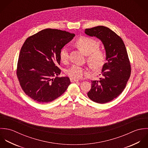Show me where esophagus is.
<instances>
[{
	"mask_svg": "<svg viewBox=\"0 0 148 148\" xmlns=\"http://www.w3.org/2000/svg\"><path fill=\"white\" fill-rule=\"evenodd\" d=\"M79 80L77 79H75V78H70V81L71 82H78Z\"/></svg>",
	"mask_w": 148,
	"mask_h": 148,
	"instance_id": "34e87169",
	"label": "esophagus"
}]
</instances>
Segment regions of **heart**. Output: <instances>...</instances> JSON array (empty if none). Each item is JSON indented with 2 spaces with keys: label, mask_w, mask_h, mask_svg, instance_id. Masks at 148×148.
Wrapping results in <instances>:
<instances>
[{
  "label": "heart",
  "mask_w": 148,
  "mask_h": 148,
  "mask_svg": "<svg viewBox=\"0 0 148 148\" xmlns=\"http://www.w3.org/2000/svg\"><path fill=\"white\" fill-rule=\"evenodd\" d=\"M75 46L85 55L87 56L89 66L96 70L101 68L105 64L106 55L104 51L98 49L99 43L96 40L89 37H81L75 43ZM69 58L68 49L63 48L60 52V58L66 63ZM66 74L71 78H79L86 74L85 69L79 66L73 65L66 71Z\"/></svg>",
  "instance_id": "b5f03b06"
}]
</instances>
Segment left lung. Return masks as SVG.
Wrapping results in <instances>:
<instances>
[{"label":"left lung","mask_w":148,"mask_h":148,"mask_svg":"<svg viewBox=\"0 0 148 148\" xmlns=\"http://www.w3.org/2000/svg\"><path fill=\"white\" fill-rule=\"evenodd\" d=\"M85 33L100 39L106 51L102 77L91 81V88L88 92L92 101L105 103L118 97L130 78L131 67L126 47L121 38L108 27L99 26L86 29Z\"/></svg>","instance_id":"obj_1"}]
</instances>
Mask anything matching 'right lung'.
<instances>
[{"instance_id":"add662e5","label":"right lung","mask_w":148,"mask_h":148,"mask_svg":"<svg viewBox=\"0 0 148 148\" xmlns=\"http://www.w3.org/2000/svg\"><path fill=\"white\" fill-rule=\"evenodd\" d=\"M75 34L47 29L29 37L19 56L16 75L25 94L40 103L51 102L70 84L69 77H58L60 52Z\"/></svg>"}]
</instances>
